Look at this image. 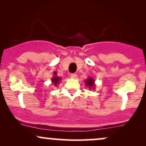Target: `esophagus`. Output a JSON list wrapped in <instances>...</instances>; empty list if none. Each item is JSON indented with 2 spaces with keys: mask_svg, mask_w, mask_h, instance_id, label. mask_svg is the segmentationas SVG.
Instances as JSON below:
<instances>
[{
  "mask_svg": "<svg viewBox=\"0 0 146 146\" xmlns=\"http://www.w3.org/2000/svg\"><path fill=\"white\" fill-rule=\"evenodd\" d=\"M70 76H71V78H76L77 74H75V73H71V74L70 75Z\"/></svg>",
  "mask_w": 146,
  "mask_h": 146,
  "instance_id": "esophagus-1",
  "label": "esophagus"
}]
</instances>
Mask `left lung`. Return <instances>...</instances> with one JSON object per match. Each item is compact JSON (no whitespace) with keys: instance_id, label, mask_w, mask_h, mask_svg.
<instances>
[{"instance_id":"1","label":"left lung","mask_w":146,"mask_h":146,"mask_svg":"<svg viewBox=\"0 0 146 146\" xmlns=\"http://www.w3.org/2000/svg\"><path fill=\"white\" fill-rule=\"evenodd\" d=\"M86 84L90 88H94V80H93V78H88L87 80H86Z\"/></svg>"}]
</instances>
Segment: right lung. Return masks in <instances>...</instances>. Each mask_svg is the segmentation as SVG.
Returning <instances> with one entry per match:
<instances>
[{
	"instance_id": "obj_1",
	"label": "right lung",
	"mask_w": 146,
	"mask_h": 146,
	"mask_svg": "<svg viewBox=\"0 0 146 146\" xmlns=\"http://www.w3.org/2000/svg\"><path fill=\"white\" fill-rule=\"evenodd\" d=\"M55 75H56V74H55ZM60 80V78H58V76L53 77V79H52V82H53V83L54 84V85H56V86L58 84V83H59Z\"/></svg>"
}]
</instances>
